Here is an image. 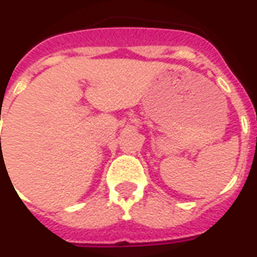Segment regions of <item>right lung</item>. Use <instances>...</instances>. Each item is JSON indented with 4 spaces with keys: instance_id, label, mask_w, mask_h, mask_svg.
I'll list each match as a JSON object with an SVG mask.
<instances>
[{
    "instance_id": "add662e5",
    "label": "right lung",
    "mask_w": 257,
    "mask_h": 257,
    "mask_svg": "<svg viewBox=\"0 0 257 257\" xmlns=\"http://www.w3.org/2000/svg\"><path fill=\"white\" fill-rule=\"evenodd\" d=\"M0 139H1V138H0Z\"/></svg>"
}]
</instances>
